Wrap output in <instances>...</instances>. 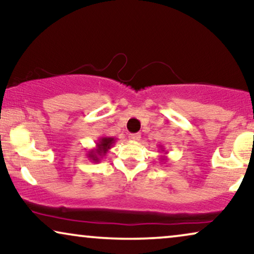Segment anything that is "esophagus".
<instances>
[{"instance_id": "esophagus-1", "label": "esophagus", "mask_w": 254, "mask_h": 254, "mask_svg": "<svg viewBox=\"0 0 254 254\" xmlns=\"http://www.w3.org/2000/svg\"><path fill=\"white\" fill-rule=\"evenodd\" d=\"M129 140L130 141H134V142H137V141H140V138H141V135L138 134V133H136V134H130L129 136Z\"/></svg>"}]
</instances>
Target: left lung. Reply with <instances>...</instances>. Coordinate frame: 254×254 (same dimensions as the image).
<instances>
[{
    "mask_svg": "<svg viewBox=\"0 0 254 254\" xmlns=\"http://www.w3.org/2000/svg\"><path fill=\"white\" fill-rule=\"evenodd\" d=\"M159 149H161V151L163 152V154H164V156H162V157H161V161H163V163L168 162V156H165V155H168V152L165 151V148L163 147V145H159Z\"/></svg>",
    "mask_w": 254,
    "mask_h": 254,
    "instance_id": "8db88e82",
    "label": "left lung"
}]
</instances>
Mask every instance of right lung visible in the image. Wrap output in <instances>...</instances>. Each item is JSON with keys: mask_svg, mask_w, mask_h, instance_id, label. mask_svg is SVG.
Segmentation results:
<instances>
[{"mask_svg": "<svg viewBox=\"0 0 254 254\" xmlns=\"http://www.w3.org/2000/svg\"><path fill=\"white\" fill-rule=\"evenodd\" d=\"M116 143V138L109 137V136H100L96 142V147L93 149L88 150L86 157L89 158V161L93 163H99L104 156H106L107 152L111 148L113 147Z\"/></svg>", "mask_w": 254, "mask_h": 254, "instance_id": "obj_1", "label": "right lung"}]
</instances>
